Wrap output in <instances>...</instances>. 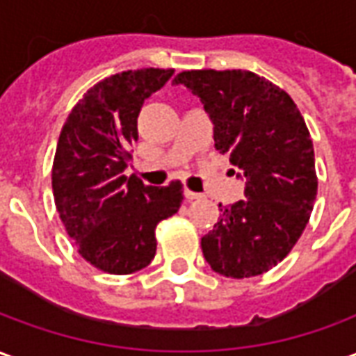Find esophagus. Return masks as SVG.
Returning <instances> with one entry per match:
<instances>
[{"instance_id": "34e87169", "label": "esophagus", "mask_w": 356, "mask_h": 356, "mask_svg": "<svg viewBox=\"0 0 356 356\" xmlns=\"http://www.w3.org/2000/svg\"><path fill=\"white\" fill-rule=\"evenodd\" d=\"M185 198H186V200H198V198H202V194L200 193H193V191L185 188Z\"/></svg>"}]
</instances>
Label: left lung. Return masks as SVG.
Returning <instances> with one entry per match:
<instances>
[{"instance_id":"left-lung-1","label":"left lung","mask_w":356,"mask_h":356,"mask_svg":"<svg viewBox=\"0 0 356 356\" xmlns=\"http://www.w3.org/2000/svg\"><path fill=\"white\" fill-rule=\"evenodd\" d=\"M173 81L200 99L216 148L246 179L244 200L219 204L204 257L229 278L263 275L290 254L313 211L318 181L305 120L290 95L248 70H188Z\"/></svg>"}]
</instances>
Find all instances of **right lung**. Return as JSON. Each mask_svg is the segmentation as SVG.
<instances>
[{
    "mask_svg": "<svg viewBox=\"0 0 356 356\" xmlns=\"http://www.w3.org/2000/svg\"><path fill=\"white\" fill-rule=\"evenodd\" d=\"M173 70H127L99 81L72 108L53 162V196L80 255L110 275H131L156 255V225L177 213L183 186H147L124 171L139 139L145 99Z\"/></svg>",
    "mask_w": 356,
    "mask_h": 356,
    "instance_id": "1",
    "label": "right lung"
}]
</instances>
